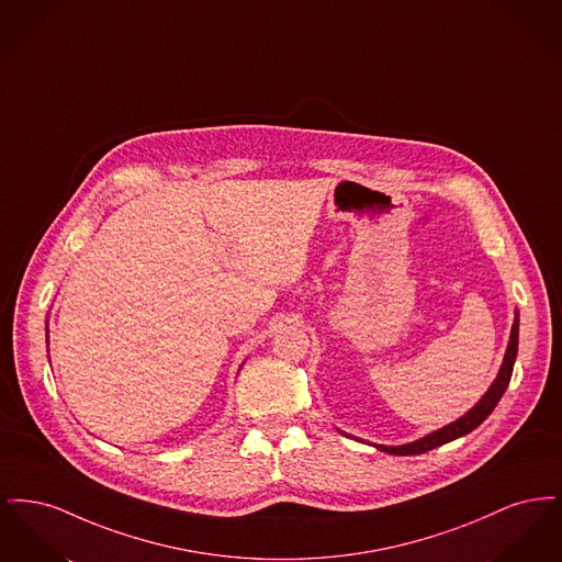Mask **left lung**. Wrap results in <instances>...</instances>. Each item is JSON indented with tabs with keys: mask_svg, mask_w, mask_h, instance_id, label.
<instances>
[{
	"mask_svg": "<svg viewBox=\"0 0 562 562\" xmlns=\"http://www.w3.org/2000/svg\"><path fill=\"white\" fill-rule=\"evenodd\" d=\"M516 353H518V314H516V321L512 324V333H509L508 349H506V358H504V364L499 369L497 379L493 381V385L488 387V392L482 396L481 402L468 411L463 417H459L457 422H453L451 426L447 428L438 429L434 434H428L426 438L417 440V442H411V445H402V447H376L381 451L390 454H419L428 453L436 447H442L447 442H451L454 438H461L465 434H470L472 429L479 428L482 422L493 413V408L497 406V402L502 401L506 387H508L509 376L514 371V360H516Z\"/></svg>",
	"mask_w": 562,
	"mask_h": 562,
	"instance_id": "8db88e82",
	"label": "left lung"
}]
</instances>
